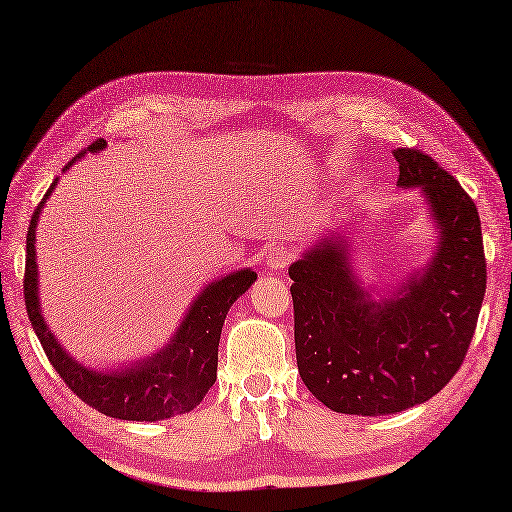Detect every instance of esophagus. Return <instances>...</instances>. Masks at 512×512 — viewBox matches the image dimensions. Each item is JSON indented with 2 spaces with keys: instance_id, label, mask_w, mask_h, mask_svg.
<instances>
[{
  "instance_id": "34e87169",
  "label": "esophagus",
  "mask_w": 512,
  "mask_h": 512,
  "mask_svg": "<svg viewBox=\"0 0 512 512\" xmlns=\"http://www.w3.org/2000/svg\"><path fill=\"white\" fill-rule=\"evenodd\" d=\"M292 259V250L288 246H275L266 257V266L270 270H284Z\"/></svg>"
}]
</instances>
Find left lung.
<instances>
[{"instance_id": "obj_1", "label": "left lung", "mask_w": 512, "mask_h": 512, "mask_svg": "<svg viewBox=\"0 0 512 512\" xmlns=\"http://www.w3.org/2000/svg\"><path fill=\"white\" fill-rule=\"evenodd\" d=\"M394 158L398 187L420 189L438 228L427 264L374 299L352 266L356 235L341 224L288 268L301 380L350 416H387L436 396L464 361L486 292L469 193L418 149H394Z\"/></svg>"}]
</instances>
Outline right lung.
<instances>
[{
    "instance_id": "right-lung-1",
    "label": "right lung",
    "mask_w": 512,
    "mask_h": 512,
    "mask_svg": "<svg viewBox=\"0 0 512 512\" xmlns=\"http://www.w3.org/2000/svg\"><path fill=\"white\" fill-rule=\"evenodd\" d=\"M107 143L101 138L79 156L72 158L63 171H68L76 160L88 151H101ZM59 178L50 184L48 193L32 213L26 237V277L24 297L26 310L37 339L43 345L48 361L57 369L76 396L88 402L96 411L118 420L156 422L187 413L200 405L217 378V345H220L222 325L228 308L255 284L257 273L250 268L235 270L222 279L211 281L198 297L193 299L184 314L178 330L167 345L143 361H134L114 369H90L63 350L48 328L39 303V270H37V222L43 204L57 187Z\"/></svg>"
}]
</instances>
